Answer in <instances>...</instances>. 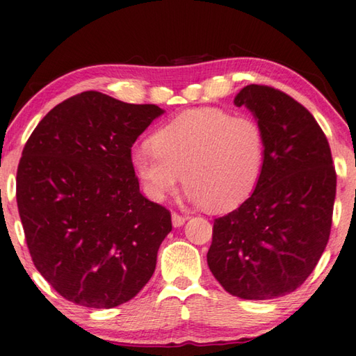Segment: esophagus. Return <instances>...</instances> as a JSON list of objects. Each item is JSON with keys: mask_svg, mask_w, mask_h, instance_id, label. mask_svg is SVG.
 <instances>
[{"mask_svg": "<svg viewBox=\"0 0 356 356\" xmlns=\"http://www.w3.org/2000/svg\"><path fill=\"white\" fill-rule=\"evenodd\" d=\"M186 216H183V214H178V213H172V222H173V227H181L184 222H186Z\"/></svg>", "mask_w": 356, "mask_h": 356, "instance_id": "esophagus-1", "label": "esophagus"}]
</instances>
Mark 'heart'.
I'll list each match as a JSON object with an SVG mask.
<instances>
[{"mask_svg":"<svg viewBox=\"0 0 356 356\" xmlns=\"http://www.w3.org/2000/svg\"><path fill=\"white\" fill-rule=\"evenodd\" d=\"M265 162V132L257 120L218 107L175 116L132 153V167L153 199H164L179 179L191 200L211 211L236 208L257 186Z\"/></svg>","mask_w":356,"mask_h":356,"instance_id":"heart-1","label":"heart"}]
</instances>
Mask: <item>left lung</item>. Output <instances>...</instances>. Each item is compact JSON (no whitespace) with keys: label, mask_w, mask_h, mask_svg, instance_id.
Listing matches in <instances>:
<instances>
[{"label":"left lung","mask_w":356,"mask_h":356,"mask_svg":"<svg viewBox=\"0 0 356 356\" xmlns=\"http://www.w3.org/2000/svg\"><path fill=\"white\" fill-rule=\"evenodd\" d=\"M246 106L265 132V162L252 195L214 219L208 266L243 300H271L309 277L328 243L336 197L330 143L309 110L284 91L248 85Z\"/></svg>","instance_id":"obj_1"}]
</instances>
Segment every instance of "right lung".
Here are the masks:
<instances>
[{
  "label": "right lung",
  "mask_w": 356,
  "mask_h": 356,
  "mask_svg": "<svg viewBox=\"0 0 356 356\" xmlns=\"http://www.w3.org/2000/svg\"><path fill=\"white\" fill-rule=\"evenodd\" d=\"M161 113L85 91L51 108L22 151L17 207L26 246L67 301L110 309L153 276L172 214L142 195L131 148Z\"/></svg>",
  "instance_id": "1"
}]
</instances>
